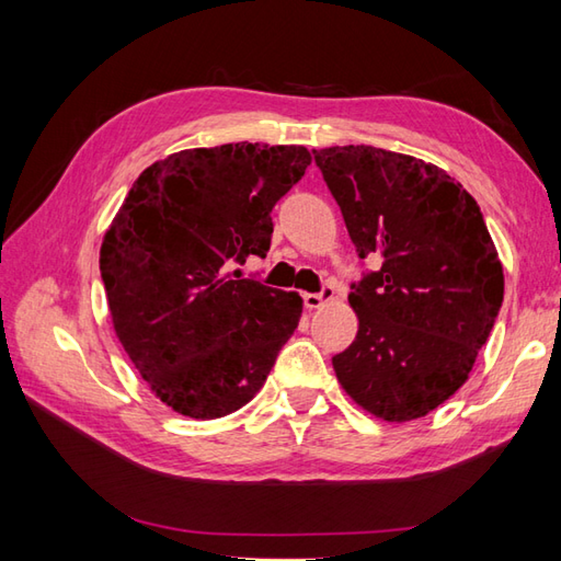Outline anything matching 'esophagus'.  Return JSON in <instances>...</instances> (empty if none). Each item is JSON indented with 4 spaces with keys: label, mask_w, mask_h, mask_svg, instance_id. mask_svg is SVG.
I'll list each match as a JSON object with an SVG mask.
<instances>
[{
    "label": "esophagus",
    "mask_w": 561,
    "mask_h": 561,
    "mask_svg": "<svg viewBox=\"0 0 561 561\" xmlns=\"http://www.w3.org/2000/svg\"><path fill=\"white\" fill-rule=\"evenodd\" d=\"M332 299H335V289H332V287H325L320 294H304V304H306V308H311V311H313V308H320L323 304L332 301Z\"/></svg>",
    "instance_id": "1"
}]
</instances>
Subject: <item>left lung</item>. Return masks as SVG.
<instances>
[{
  "label": "left lung",
  "instance_id": "1",
  "mask_svg": "<svg viewBox=\"0 0 561 561\" xmlns=\"http://www.w3.org/2000/svg\"><path fill=\"white\" fill-rule=\"evenodd\" d=\"M359 257V332L332 356L340 386L383 422H412L468 380L504 301V267L478 202L438 165L376 147L313 151Z\"/></svg>",
  "mask_w": 561,
  "mask_h": 561
}]
</instances>
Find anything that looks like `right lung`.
Wrapping results in <instances>:
<instances>
[{"label": "right lung", "mask_w": 561, "mask_h": 561, "mask_svg": "<svg viewBox=\"0 0 561 561\" xmlns=\"http://www.w3.org/2000/svg\"><path fill=\"white\" fill-rule=\"evenodd\" d=\"M308 165L294 145L178 151L141 171L105 231L115 335L173 412L217 420L243 408L299 325V294L229 270L267 255L270 211Z\"/></svg>", "instance_id": "1"}]
</instances>
